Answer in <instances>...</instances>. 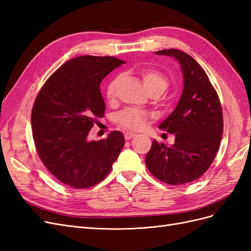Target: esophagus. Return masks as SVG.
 <instances>
[{"mask_svg":"<svg viewBox=\"0 0 251 251\" xmlns=\"http://www.w3.org/2000/svg\"><path fill=\"white\" fill-rule=\"evenodd\" d=\"M136 136V134H132V133H126L125 134V139L126 140H131L132 138H134Z\"/></svg>","mask_w":251,"mask_h":251,"instance_id":"esophagus-1","label":"esophagus"}]
</instances>
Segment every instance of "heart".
I'll return each instance as SVG.
<instances>
[{
	"label": "heart",
	"mask_w": 251,
	"mask_h": 251,
	"mask_svg": "<svg viewBox=\"0 0 251 251\" xmlns=\"http://www.w3.org/2000/svg\"><path fill=\"white\" fill-rule=\"evenodd\" d=\"M139 74L144 88H146L147 92L151 96H159L169 87L168 77L160 71L154 69H141L139 71ZM119 79V76L114 77L108 83L107 89H105V95H107L108 100H112L114 97ZM149 118V114L146 112L133 108H126L116 114L115 121L120 127L125 128V130L136 132L144 127Z\"/></svg>",
	"instance_id": "heart-1"
}]
</instances>
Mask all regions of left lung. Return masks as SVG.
I'll list each match as a JSON object with an SVG mask.
<instances>
[{
  "mask_svg": "<svg viewBox=\"0 0 251 251\" xmlns=\"http://www.w3.org/2000/svg\"><path fill=\"white\" fill-rule=\"evenodd\" d=\"M177 59L184 87L180 100L159 128L174 134L173 146L153 140L146 156L148 170L170 185H183L200 178L218 153L223 134V113L219 96L203 68L177 49L157 51Z\"/></svg>",
  "mask_w": 251,
  "mask_h": 251,
  "instance_id": "left-lung-1",
  "label": "left lung"
}]
</instances>
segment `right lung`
Here are the masks:
<instances>
[{"instance_id": "1", "label": "right lung", "mask_w": 251, "mask_h": 251, "mask_svg": "<svg viewBox=\"0 0 251 251\" xmlns=\"http://www.w3.org/2000/svg\"><path fill=\"white\" fill-rule=\"evenodd\" d=\"M125 64L112 56L83 55L68 60L44 83L31 112L32 136L42 162L62 183L87 188L108 176L125 146L121 132L89 141L104 116L100 82Z\"/></svg>"}]
</instances>
